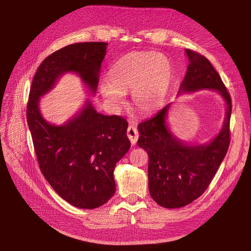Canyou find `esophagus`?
<instances>
[{
  "mask_svg": "<svg viewBox=\"0 0 251 251\" xmlns=\"http://www.w3.org/2000/svg\"><path fill=\"white\" fill-rule=\"evenodd\" d=\"M126 134H127V137H128L129 141H131L132 145H135L137 140H138V136H139V133H138L137 127L134 125L131 124V125L128 126V127H127Z\"/></svg>",
  "mask_w": 251,
  "mask_h": 251,
  "instance_id": "1",
  "label": "esophagus"
}]
</instances>
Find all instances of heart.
<instances>
[{
    "label": "heart",
    "mask_w": 251,
    "mask_h": 251,
    "mask_svg": "<svg viewBox=\"0 0 251 251\" xmlns=\"http://www.w3.org/2000/svg\"><path fill=\"white\" fill-rule=\"evenodd\" d=\"M174 70L169 59L152 51H133L120 58L110 71V83L100 86L103 99L114 105L132 91L134 106L142 113L157 111L166 100Z\"/></svg>",
    "instance_id": "heart-1"
}]
</instances>
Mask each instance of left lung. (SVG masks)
<instances>
[{
    "label": "left lung",
    "mask_w": 251,
    "mask_h": 251,
    "mask_svg": "<svg viewBox=\"0 0 251 251\" xmlns=\"http://www.w3.org/2000/svg\"><path fill=\"white\" fill-rule=\"evenodd\" d=\"M189 65L178 93L212 89L226 102V114L220 133L201 145L178 140L166 125L170 103L153 117L138 125V145L149 154V189L152 200L167 209L191 203L202 195L217 172L230 142L231 99L211 62L197 51L186 49Z\"/></svg>",
    "instance_id": "left-lung-1"
}]
</instances>
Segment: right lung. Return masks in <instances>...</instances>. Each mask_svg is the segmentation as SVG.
Here are the masks:
<instances>
[{
  "instance_id": "add662e5",
  "label": "right lung",
  "mask_w": 251,
  "mask_h": 251,
  "mask_svg": "<svg viewBox=\"0 0 251 251\" xmlns=\"http://www.w3.org/2000/svg\"><path fill=\"white\" fill-rule=\"evenodd\" d=\"M106 42L66 46L43 60L33 77L27 122L43 176L59 196L81 209H96L115 193L113 172L127 152V123L118 115L98 113L86 101L80 113L63 126L49 124L39 111V98L58 77L75 73L94 94L98 88Z\"/></svg>"
}]
</instances>
